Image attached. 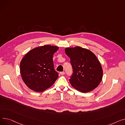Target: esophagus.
Segmentation results:
<instances>
[{
	"instance_id": "obj_1",
	"label": "esophagus",
	"mask_w": 125,
	"mask_h": 125,
	"mask_svg": "<svg viewBox=\"0 0 125 125\" xmlns=\"http://www.w3.org/2000/svg\"><path fill=\"white\" fill-rule=\"evenodd\" d=\"M60 74L61 75H63L64 74H65V73H64V72H60Z\"/></svg>"
}]
</instances>
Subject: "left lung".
Segmentation results:
<instances>
[{
	"instance_id": "8db88e82",
	"label": "left lung",
	"mask_w": 125,
	"mask_h": 125,
	"mask_svg": "<svg viewBox=\"0 0 125 125\" xmlns=\"http://www.w3.org/2000/svg\"><path fill=\"white\" fill-rule=\"evenodd\" d=\"M65 52L70 58L73 69L69 79L71 86L82 93L97 88L102 79L103 70L96 55L89 50L80 47L66 48Z\"/></svg>"
}]
</instances>
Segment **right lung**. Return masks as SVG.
<instances>
[{
	"mask_svg": "<svg viewBox=\"0 0 125 125\" xmlns=\"http://www.w3.org/2000/svg\"><path fill=\"white\" fill-rule=\"evenodd\" d=\"M59 49L45 45L29 51L20 63L22 80L30 89L41 92L51 87L58 77L54 69L52 57Z\"/></svg>",
	"mask_w": 125,
	"mask_h": 125,
	"instance_id": "add662e5",
	"label": "right lung"
}]
</instances>
